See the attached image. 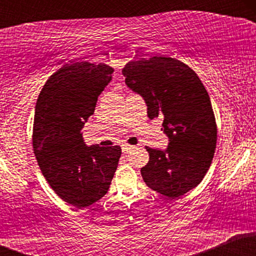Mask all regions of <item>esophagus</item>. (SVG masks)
Returning <instances> with one entry per match:
<instances>
[{
    "label": "esophagus",
    "instance_id": "34e87169",
    "mask_svg": "<svg viewBox=\"0 0 256 256\" xmlns=\"http://www.w3.org/2000/svg\"><path fill=\"white\" fill-rule=\"evenodd\" d=\"M134 148H136V146H130V144H122V152H131L132 149H134Z\"/></svg>",
    "mask_w": 256,
    "mask_h": 256
}]
</instances>
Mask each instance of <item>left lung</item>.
<instances>
[{"label": "left lung", "mask_w": 256, "mask_h": 256, "mask_svg": "<svg viewBox=\"0 0 256 256\" xmlns=\"http://www.w3.org/2000/svg\"><path fill=\"white\" fill-rule=\"evenodd\" d=\"M122 74L146 101L148 118L162 116L170 140L165 150L146 146L143 180L161 195L180 198L201 183L214 156L216 125L210 95L198 74L172 58L130 61Z\"/></svg>", "instance_id": "8db88e82"}]
</instances>
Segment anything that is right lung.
<instances>
[{"mask_svg": "<svg viewBox=\"0 0 256 256\" xmlns=\"http://www.w3.org/2000/svg\"><path fill=\"white\" fill-rule=\"evenodd\" d=\"M113 71L104 64H67L37 100L32 140L38 166L58 198L76 208L107 194L122 155L118 146H88L80 132Z\"/></svg>", "mask_w": 256, "mask_h": 256, "instance_id": "obj_1", "label": "right lung"}]
</instances>
